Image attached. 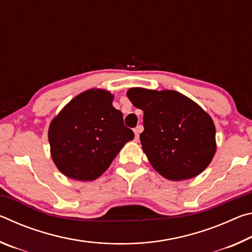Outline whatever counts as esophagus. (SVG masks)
I'll use <instances>...</instances> for the list:
<instances>
[{"label": "esophagus", "mask_w": 252, "mask_h": 252, "mask_svg": "<svg viewBox=\"0 0 252 252\" xmlns=\"http://www.w3.org/2000/svg\"><path fill=\"white\" fill-rule=\"evenodd\" d=\"M142 130H143V126H138L134 129V134H135V140H136V141H138V140H139V135L142 132Z\"/></svg>", "instance_id": "obj_1"}]
</instances>
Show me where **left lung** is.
Here are the masks:
<instances>
[{
	"label": "left lung",
	"instance_id": "left-lung-1",
	"mask_svg": "<svg viewBox=\"0 0 252 252\" xmlns=\"http://www.w3.org/2000/svg\"><path fill=\"white\" fill-rule=\"evenodd\" d=\"M126 95L143 111L142 149L162 177L187 180L208 167L216 153V127L201 106L172 90L131 88Z\"/></svg>",
	"mask_w": 252,
	"mask_h": 252
}]
</instances>
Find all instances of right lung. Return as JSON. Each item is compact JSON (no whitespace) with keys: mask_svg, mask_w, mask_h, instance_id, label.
I'll list each match as a JSON object with an SVG mask.
<instances>
[{"mask_svg":"<svg viewBox=\"0 0 252 252\" xmlns=\"http://www.w3.org/2000/svg\"><path fill=\"white\" fill-rule=\"evenodd\" d=\"M112 101L109 91L91 89L72 99L51 121V157L67 178L95 180L133 140V131L125 126Z\"/></svg>","mask_w":252,"mask_h":252,"instance_id":"obj_1","label":"right lung"}]
</instances>
